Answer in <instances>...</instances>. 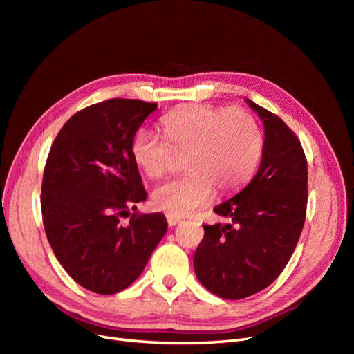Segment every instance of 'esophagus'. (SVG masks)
I'll return each mask as SVG.
<instances>
[{"instance_id":"34e87169","label":"esophagus","mask_w":354,"mask_h":354,"mask_svg":"<svg viewBox=\"0 0 354 354\" xmlns=\"http://www.w3.org/2000/svg\"><path fill=\"white\" fill-rule=\"evenodd\" d=\"M167 221H168V226L169 227H174V226H177V224H180L183 220H181L177 216H173V214H167Z\"/></svg>"}]
</instances>
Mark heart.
<instances>
[{
  "instance_id": "b5f03b06",
  "label": "heart",
  "mask_w": 354,
  "mask_h": 354,
  "mask_svg": "<svg viewBox=\"0 0 354 354\" xmlns=\"http://www.w3.org/2000/svg\"><path fill=\"white\" fill-rule=\"evenodd\" d=\"M165 142L138 131L131 142L136 165L158 178L183 159L186 176L159 185L152 194L155 208L173 216H187L214 195L236 192L250 181L260 164L263 131L255 118L242 108L189 104L160 121Z\"/></svg>"
}]
</instances>
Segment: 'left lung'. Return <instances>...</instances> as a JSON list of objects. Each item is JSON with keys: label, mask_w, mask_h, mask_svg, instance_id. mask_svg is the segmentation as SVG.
Returning a JSON list of instances; mask_svg holds the SVG:
<instances>
[{"label": "left lung", "mask_w": 354, "mask_h": 354, "mask_svg": "<svg viewBox=\"0 0 354 354\" xmlns=\"http://www.w3.org/2000/svg\"><path fill=\"white\" fill-rule=\"evenodd\" d=\"M246 103L264 125L260 168L238 195L214 208L230 223L203 226L194 259L199 282L226 299L254 295L276 281L295 250L307 208L301 143L279 116Z\"/></svg>", "instance_id": "obj_1"}]
</instances>
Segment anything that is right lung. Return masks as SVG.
<instances>
[{"label":"right lung","instance_id":"obj_1","mask_svg":"<svg viewBox=\"0 0 354 354\" xmlns=\"http://www.w3.org/2000/svg\"><path fill=\"white\" fill-rule=\"evenodd\" d=\"M156 103L111 99L71 116L53 143L41 187L51 250L95 294L121 292L142 274L167 232L164 214H131L147 198L131 142Z\"/></svg>","mask_w":354,"mask_h":354}]
</instances>
